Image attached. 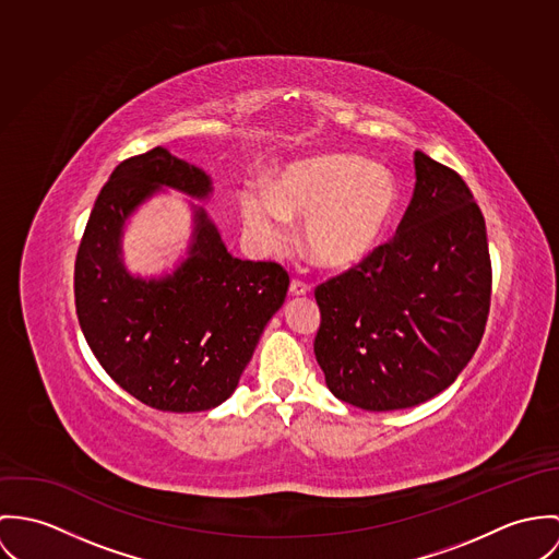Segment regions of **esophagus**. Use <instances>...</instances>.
<instances>
[{"mask_svg": "<svg viewBox=\"0 0 559 559\" xmlns=\"http://www.w3.org/2000/svg\"><path fill=\"white\" fill-rule=\"evenodd\" d=\"M310 287L307 283H302V281H292V285H289V296L292 298H302V296H309Z\"/></svg>", "mask_w": 559, "mask_h": 559, "instance_id": "esophagus-1", "label": "esophagus"}]
</instances>
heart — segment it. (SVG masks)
Returning <instances> with one entry per match:
<instances>
[{"label": "heart", "mask_w": 559, "mask_h": 559, "mask_svg": "<svg viewBox=\"0 0 559 559\" xmlns=\"http://www.w3.org/2000/svg\"><path fill=\"white\" fill-rule=\"evenodd\" d=\"M242 218L261 249H281L289 221H305L302 247L328 270H349L379 247L396 207L394 176L354 154H319L287 167L272 190L247 187Z\"/></svg>", "instance_id": "heart-1"}]
</instances>
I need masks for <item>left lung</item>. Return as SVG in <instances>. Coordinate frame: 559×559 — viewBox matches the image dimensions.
Returning <instances> with one entry per match:
<instances>
[{"mask_svg": "<svg viewBox=\"0 0 559 559\" xmlns=\"http://www.w3.org/2000/svg\"><path fill=\"white\" fill-rule=\"evenodd\" d=\"M414 167L399 236L314 292L325 385L367 412L416 407L452 385L489 317L491 259L472 190L425 152Z\"/></svg>", "mask_w": 559, "mask_h": 559, "instance_id": "obj_1", "label": "left lung"}]
</instances>
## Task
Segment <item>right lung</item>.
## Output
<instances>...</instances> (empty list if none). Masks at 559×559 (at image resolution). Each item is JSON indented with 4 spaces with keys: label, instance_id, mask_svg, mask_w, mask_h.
<instances>
[{
    "label": "right lung",
    "instance_id": "1",
    "mask_svg": "<svg viewBox=\"0 0 559 559\" xmlns=\"http://www.w3.org/2000/svg\"><path fill=\"white\" fill-rule=\"evenodd\" d=\"M163 190L205 201L214 188L203 169L165 147L116 167L76 252V317L90 349L128 394L160 412H205L238 388L289 276L278 263L234 257L194 203L178 265L160 276L132 274L122 249L128 221Z\"/></svg>",
    "mask_w": 559,
    "mask_h": 559
}]
</instances>
